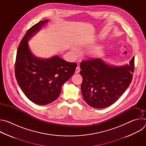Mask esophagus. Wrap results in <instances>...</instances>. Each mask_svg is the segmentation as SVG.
Listing matches in <instances>:
<instances>
[{"mask_svg":"<svg viewBox=\"0 0 146 146\" xmlns=\"http://www.w3.org/2000/svg\"><path fill=\"white\" fill-rule=\"evenodd\" d=\"M80 71V68L79 66H77L76 69V71H75V73H78Z\"/></svg>","mask_w":146,"mask_h":146,"instance_id":"34e87169","label":"esophagus"}]
</instances>
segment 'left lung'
Masks as SVG:
<instances>
[{"label":"left lung","instance_id":"1","mask_svg":"<svg viewBox=\"0 0 146 146\" xmlns=\"http://www.w3.org/2000/svg\"><path fill=\"white\" fill-rule=\"evenodd\" d=\"M82 77L81 93L88 105L103 109L118 100L130 85L134 71V57L129 64L111 66L100 58L83 60L80 64Z\"/></svg>","mask_w":146,"mask_h":146}]
</instances>
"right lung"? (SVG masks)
I'll return each instance as SVG.
<instances>
[{"label":"right lung","instance_id":"right-lung-1","mask_svg":"<svg viewBox=\"0 0 146 146\" xmlns=\"http://www.w3.org/2000/svg\"><path fill=\"white\" fill-rule=\"evenodd\" d=\"M48 21H41L28 30L18 47L15 74L18 85L26 96L38 105H46L56 100L62 86L74 74L77 64L57 55L41 59L34 55L28 41Z\"/></svg>","mask_w":146,"mask_h":146}]
</instances>
